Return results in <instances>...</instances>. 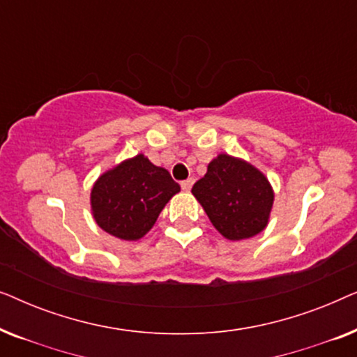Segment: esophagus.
Segmentation results:
<instances>
[{"label": "esophagus", "mask_w": 357, "mask_h": 357, "mask_svg": "<svg viewBox=\"0 0 357 357\" xmlns=\"http://www.w3.org/2000/svg\"><path fill=\"white\" fill-rule=\"evenodd\" d=\"M193 183H195L193 178H187V180H183L182 183H180V187H182L183 192H190V190H192V187H193Z\"/></svg>", "instance_id": "esophagus-1"}]
</instances>
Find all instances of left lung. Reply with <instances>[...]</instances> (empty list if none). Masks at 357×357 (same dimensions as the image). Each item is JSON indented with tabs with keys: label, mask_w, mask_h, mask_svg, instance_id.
I'll return each instance as SVG.
<instances>
[{
	"label": "left lung",
	"mask_w": 357,
	"mask_h": 357,
	"mask_svg": "<svg viewBox=\"0 0 357 357\" xmlns=\"http://www.w3.org/2000/svg\"><path fill=\"white\" fill-rule=\"evenodd\" d=\"M192 193L209 221L229 241H242L268 226L275 193L268 178L247 160L219 154Z\"/></svg>",
	"instance_id": "obj_1"
}]
</instances>
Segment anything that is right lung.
Returning a JSON list of instances; mask_svg holds the SVG:
<instances>
[{"label":"right lung","mask_w":357,"mask_h":357,"mask_svg":"<svg viewBox=\"0 0 357 357\" xmlns=\"http://www.w3.org/2000/svg\"><path fill=\"white\" fill-rule=\"evenodd\" d=\"M180 192L164 167L144 154L126 159L97 178L91 208L97 226L121 241H138L151 231L169 199Z\"/></svg>","instance_id":"right-lung-1"}]
</instances>
